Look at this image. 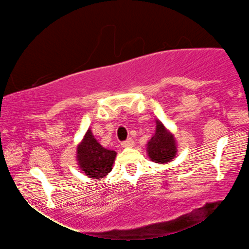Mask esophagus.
I'll list each match as a JSON object with an SVG mask.
<instances>
[{"label": "esophagus", "mask_w": 249, "mask_h": 249, "mask_svg": "<svg viewBox=\"0 0 249 249\" xmlns=\"http://www.w3.org/2000/svg\"><path fill=\"white\" fill-rule=\"evenodd\" d=\"M133 145H134V142H133V139H131V138L127 139V141H125V142H122V146L125 147V148L133 147Z\"/></svg>", "instance_id": "1"}]
</instances>
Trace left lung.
Here are the masks:
<instances>
[{
    "label": "left lung",
    "instance_id": "8db88e82",
    "mask_svg": "<svg viewBox=\"0 0 249 249\" xmlns=\"http://www.w3.org/2000/svg\"><path fill=\"white\" fill-rule=\"evenodd\" d=\"M148 158L157 164H168L178 153V144L173 133L157 119L156 131L146 144Z\"/></svg>",
    "mask_w": 249,
    "mask_h": 249
}]
</instances>
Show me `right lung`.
<instances>
[{"label": "right lung", "mask_w": 249, "mask_h": 249, "mask_svg": "<svg viewBox=\"0 0 249 249\" xmlns=\"http://www.w3.org/2000/svg\"><path fill=\"white\" fill-rule=\"evenodd\" d=\"M117 152L103 147L93 136L91 128L85 132L84 137L76 150V161L79 170L89 178L101 180L111 172Z\"/></svg>", "instance_id": "right-lung-1"}]
</instances>
